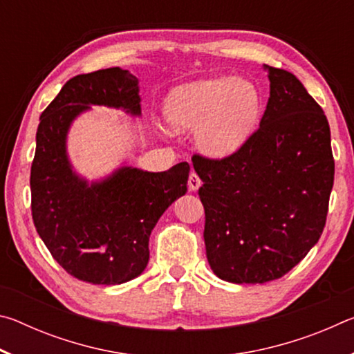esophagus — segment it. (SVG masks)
Instances as JSON below:
<instances>
[{"label":"esophagus","mask_w":354,"mask_h":354,"mask_svg":"<svg viewBox=\"0 0 354 354\" xmlns=\"http://www.w3.org/2000/svg\"><path fill=\"white\" fill-rule=\"evenodd\" d=\"M201 185V178L198 176V173L190 171L189 175V190H196Z\"/></svg>","instance_id":"1"}]
</instances>
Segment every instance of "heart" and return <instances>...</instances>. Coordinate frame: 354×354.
Here are the masks:
<instances>
[{
	"instance_id": "1",
	"label": "heart",
	"mask_w": 354,
	"mask_h": 354,
	"mask_svg": "<svg viewBox=\"0 0 354 354\" xmlns=\"http://www.w3.org/2000/svg\"><path fill=\"white\" fill-rule=\"evenodd\" d=\"M259 113L253 84L231 77L185 84L165 101V115L178 129H198V145L211 156H227L247 140Z\"/></svg>"
}]
</instances>
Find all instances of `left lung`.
<instances>
[{
    "label": "left lung",
    "mask_w": 354,
    "mask_h": 354,
    "mask_svg": "<svg viewBox=\"0 0 354 354\" xmlns=\"http://www.w3.org/2000/svg\"><path fill=\"white\" fill-rule=\"evenodd\" d=\"M259 128L221 159L192 156L201 178L206 256L218 278L262 284L290 272L319 242L334 183L326 115L295 75L267 67Z\"/></svg>",
    "instance_id": "left-lung-1"
}]
</instances>
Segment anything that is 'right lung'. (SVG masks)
Masks as SVG:
<instances>
[{
  "label": "right lung",
  "instance_id": "right-lung-1",
  "mask_svg": "<svg viewBox=\"0 0 354 354\" xmlns=\"http://www.w3.org/2000/svg\"><path fill=\"white\" fill-rule=\"evenodd\" d=\"M91 104L139 115L137 77L118 67L77 75L41 112L31 165V211L41 241L65 272L84 283L122 284L145 270L160 215L187 192L190 167L151 173L123 167L101 183L77 178L67 159L70 123Z\"/></svg>",
  "mask_w": 354,
  "mask_h": 354
}]
</instances>
